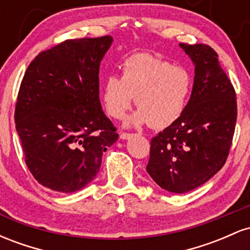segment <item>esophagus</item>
<instances>
[{"instance_id": "34e87169", "label": "esophagus", "mask_w": 250, "mask_h": 250, "mask_svg": "<svg viewBox=\"0 0 250 250\" xmlns=\"http://www.w3.org/2000/svg\"><path fill=\"white\" fill-rule=\"evenodd\" d=\"M130 137H133V134H128V133L120 134V139H121V140H129Z\"/></svg>"}]
</instances>
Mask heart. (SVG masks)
<instances>
[{
  "mask_svg": "<svg viewBox=\"0 0 250 250\" xmlns=\"http://www.w3.org/2000/svg\"><path fill=\"white\" fill-rule=\"evenodd\" d=\"M193 76L187 68L149 54H135L122 64V76L111 74L103 81L102 101L114 119H122L135 103L127 127L148 125L163 129L174 125L187 108Z\"/></svg>",
  "mask_w": 250,
  "mask_h": 250,
  "instance_id": "1",
  "label": "heart"
}]
</instances>
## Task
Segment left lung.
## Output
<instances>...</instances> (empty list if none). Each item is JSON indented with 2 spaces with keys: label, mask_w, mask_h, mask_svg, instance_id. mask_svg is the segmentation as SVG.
Here are the masks:
<instances>
[{
  "label": "left lung",
  "mask_w": 250,
  "mask_h": 250,
  "mask_svg": "<svg viewBox=\"0 0 250 250\" xmlns=\"http://www.w3.org/2000/svg\"><path fill=\"white\" fill-rule=\"evenodd\" d=\"M180 48L195 67L183 115L151 140L147 173L165 190L183 194L214 176L228 157L236 125V94L217 54L206 44Z\"/></svg>",
  "instance_id": "left-lung-1"
}]
</instances>
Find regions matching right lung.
<instances>
[{
    "mask_svg": "<svg viewBox=\"0 0 250 250\" xmlns=\"http://www.w3.org/2000/svg\"><path fill=\"white\" fill-rule=\"evenodd\" d=\"M113 41L67 40L40 53L25 71L16 130L30 173L51 190L84 188L119 137L100 102V63Z\"/></svg>",
    "mask_w": 250,
    "mask_h": 250,
    "instance_id": "1",
    "label": "right lung"
}]
</instances>
